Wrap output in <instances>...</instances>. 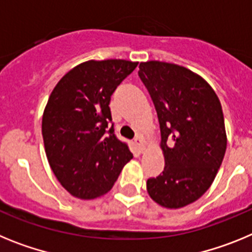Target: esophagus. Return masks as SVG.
Instances as JSON below:
<instances>
[{
	"label": "esophagus",
	"instance_id": "esophagus-1",
	"mask_svg": "<svg viewBox=\"0 0 252 252\" xmlns=\"http://www.w3.org/2000/svg\"><path fill=\"white\" fill-rule=\"evenodd\" d=\"M135 145L137 146V149H139L140 153H144V151H145V141H144V139H142L141 136H139L135 139Z\"/></svg>",
	"mask_w": 252,
	"mask_h": 252
}]
</instances>
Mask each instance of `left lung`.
Returning <instances> with one entry per match:
<instances>
[{"mask_svg": "<svg viewBox=\"0 0 252 252\" xmlns=\"http://www.w3.org/2000/svg\"><path fill=\"white\" fill-rule=\"evenodd\" d=\"M139 75L159 119L165 166L146 182L155 203L183 208L208 190L223 160L227 135L221 102L208 82L186 66L142 62Z\"/></svg>", "mask_w": 252, "mask_h": 252, "instance_id": "obj_1", "label": "left lung"}]
</instances>
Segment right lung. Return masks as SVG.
<instances>
[{
  "label": "right lung",
  "mask_w": 252,
  "mask_h": 252,
  "mask_svg": "<svg viewBox=\"0 0 252 252\" xmlns=\"http://www.w3.org/2000/svg\"><path fill=\"white\" fill-rule=\"evenodd\" d=\"M137 66L124 59L87 60L57 83L41 132L51 170L73 197L95 199L111 190L132 154L113 133L111 95Z\"/></svg>",
  "instance_id": "1"
}]
</instances>
